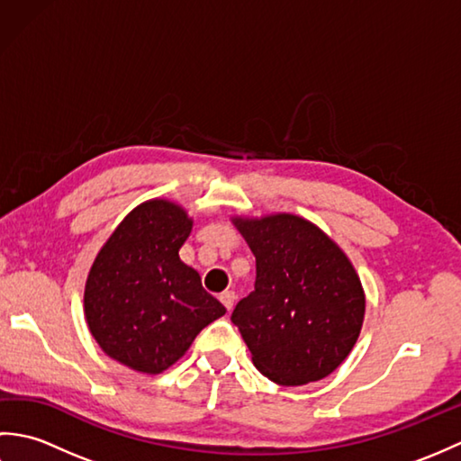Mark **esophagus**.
I'll list each match as a JSON object with an SVG mask.
<instances>
[{
    "label": "esophagus",
    "mask_w": 461,
    "mask_h": 461,
    "mask_svg": "<svg viewBox=\"0 0 461 461\" xmlns=\"http://www.w3.org/2000/svg\"><path fill=\"white\" fill-rule=\"evenodd\" d=\"M220 301L223 303V307L230 311L233 307V303H236V293H233V291H223L221 295H220Z\"/></svg>",
    "instance_id": "34e87169"
}]
</instances>
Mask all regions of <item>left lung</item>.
<instances>
[{"label": "left lung", "instance_id": "8db88e82", "mask_svg": "<svg viewBox=\"0 0 461 461\" xmlns=\"http://www.w3.org/2000/svg\"><path fill=\"white\" fill-rule=\"evenodd\" d=\"M231 221L256 256V289L231 312L253 365L281 386L329 376L365 321V291L352 263L299 215Z\"/></svg>", "mask_w": 461, "mask_h": 461}]
</instances>
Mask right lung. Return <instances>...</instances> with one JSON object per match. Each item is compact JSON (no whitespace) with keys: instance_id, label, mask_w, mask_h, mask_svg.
<instances>
[{"instance_id":"add662e5","label":"right lung","mask_w":461,"mask_h":461,"mask_svg":"<svg viewBox=\"0 0 461 461\" xmlns=\"http://www.w3.org/2000/svg\"><path fill=\"white\" fill-rule=\"evenodd\" d=\"M192 231L182 205L149 200L134 208L96 256L85 285V319L111 358L160 375L195 335L225 315L178 251Z\"/></svg>"}]
</instances>
